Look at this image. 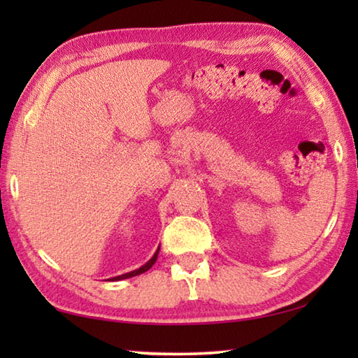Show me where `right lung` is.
<instances>
[{"label":"right lung","instance_id":"add662e5","mask_svg":"<svg viewBox=\"0 0 358 358\" xmlns=\"http://www.w3.org/2000/svg\"><path fill=\"white\" fill-rule=\"evenodd\" d=\"M157 254H159V250H157V251L155 252V256L151 257L147 264L142 265L141 268H137V270H134V271H129V273H124V275H120V276L110 278V280H112V281H120V280H126V278H132V276H137V275H141V273H145V271H148V270L151 268V266H153V264L156 262Z\"/></svg>","mask_w":358,"mask_h":358}]
</instances>
